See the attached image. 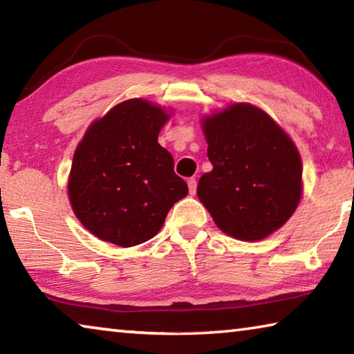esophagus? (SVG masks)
Returning a JSON list of instances; mask_svg holds the SVG:
<instances>
[{"instance_id":"1","label":"esophagus","mask_w":354,"mask_h":354,"mask_svg":"<svg viewBox=\"0 0 354 354\" xmlns=\"http://www.w3.org/2000/svg\"><path fill=\"white\" fill-rule=\"evenodd\" d=\"M187 185H189L190 195H195V192H196V179L195 178H189L187 179Z\"/></svg>"}]
</instances>
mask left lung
<instances>
[{
  "label": "left lung",
  "mask_w": 354,
  "mask_h": 354,
  "mask_svg": "<svg viewBox=\"0 0 354 354\" xmlns=\"http://www.w3.org/2000/svg\"><path fill=\"white\" fill-rule=\"evenodd\" d=\"M212 170L196 194L225 234L262 241L297 211L303 164L289 134L261 107L234 103L201 118Z\"/></svg>",
  "instance_id": "obj_1"
}]
</instances>
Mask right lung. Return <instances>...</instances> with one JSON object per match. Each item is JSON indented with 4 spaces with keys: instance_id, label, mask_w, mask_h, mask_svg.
Returning <instances> with one entry per match:
<instances>
[{
    "instance_id": "right-lung-1",
    "label": "right lung",
    "mask_w": 354,
    "mask_h": 354,
    "mask_svg": "<svg viewBox=\"0 0 354 354\" xmlns=\"http://www.w3.org/2000/svg\"><path fill=\"white\" fill-rule=\"evenodd\" d=\"M170 113L151 101L118 103L87 128L68 176L76 218L95 237L118 247L149 241L187 195L158 137Z\"/></svg>"
}]
</instances>
